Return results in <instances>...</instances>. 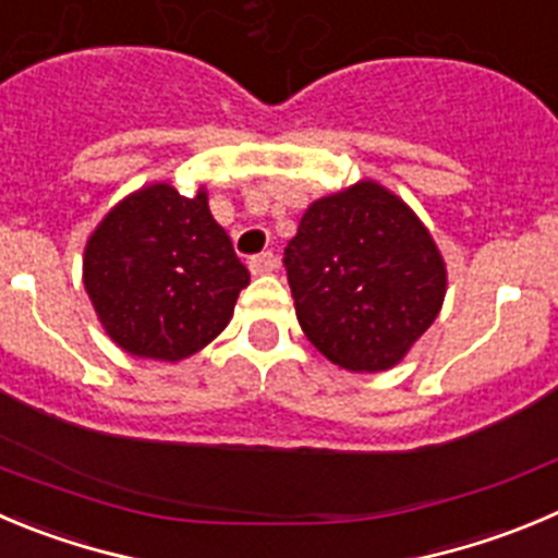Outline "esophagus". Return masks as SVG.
Here are the masks:
<instances>
[{"mask_svg":"<svg viewBox=\"0 0 558 558\" xmlns=\"http://www.w3.org/2000/svg\"><path fill=\"white\" fill-rule=\"evenodd\" d=\"M275 267H278V258H275L272 250H264V253L250 258V272L253 275H269L275 272Z\"/></svg>","mask_w":558,"mask_h":558,"instance_id":"esophagus-1","label":"esophagus"}]
</instances>
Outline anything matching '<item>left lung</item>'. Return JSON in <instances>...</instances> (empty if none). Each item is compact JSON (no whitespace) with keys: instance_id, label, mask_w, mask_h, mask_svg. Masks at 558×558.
Wrapping results in <instances>:
<instances>
[{"instance_id":"1","label":"left lung","mask_w":558,"mask_h":558,"mask_svg":"<svg viewBox=\"0 0 558 558\" xmlns=\"http://www.w3.org/2000/svg\"><path fill=\"white\" fill-rule=\"evenodd\" d=\"M283 264L300 327L347 372L397 366L446 296V267L429 231L374 181L316 201Z\"/></svg>"}]
</instances>
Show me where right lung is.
I'll list each match as a JSON object with an SVG mask.
<instances>
[{"label": "right lung", "mask_w": 558, "mask_h": 558, "mask_svg": "<svg viewBox=\"0 0 558 558\" xmlns=\"http://www.w3.org/2000/svg\"><path fill=\"white\" fill-rule=\"evenodd\" d=\"M250 272L208 211L206 192L170 184L134 192L85 247V289L121 350L184 361L220 336Z\"/></svg>", "instance_id": "add662e5"}]
</instances>
